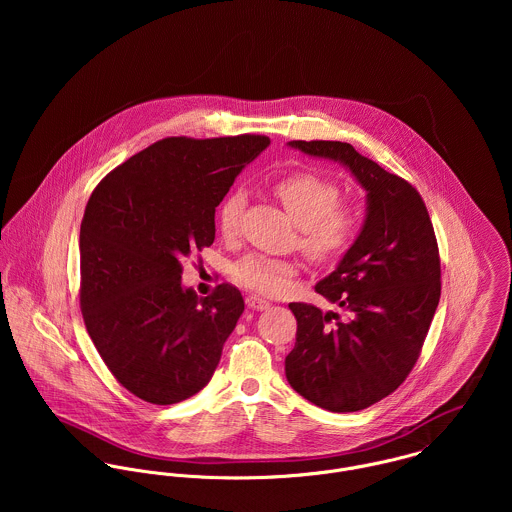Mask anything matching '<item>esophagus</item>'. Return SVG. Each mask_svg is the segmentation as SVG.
<instances>
[{
    "label": "esophagus",
    "instance_id": "34e87169",
    "mask_svg": "<svg viewBox=\"0 0 512 512\" xmlns=\"http://www.w3.org/2000/svg\"><path fill=\"white\" fill-rule=\"evenodd\" d=\"M246 305H248L250 309L264 311V309L270 307V301H266V299H262V297H256V295H248V297H246Z\"/></svg>",
    "mask_w": 512,
    "mask_h": 512
}]
</instances>
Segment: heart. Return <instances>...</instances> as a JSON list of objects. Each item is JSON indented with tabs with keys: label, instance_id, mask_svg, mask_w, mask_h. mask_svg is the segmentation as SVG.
I'll use <instances>...</instances> for the list:
<instances>
[{
	"label": "heart",
	"instance_id": "obj_1",
	"mask_svg": "<svg viewBox=\"0 0 512 512\" xmlns=\"http://www.w3.org/2000/svg\"><path fill=\"white\" fill-rule=\"evenodd\" d=\"M274 193L299 224V246L315 260H335L353 244L361 213L351 203H339V185L315 171H292L274 183ZM246 207L242 191L228 193L217 211L220 232L234 238ZM297 274V264L288 258L248 254L234 264V280L256 293L278 295Z\"/></svg>",
	"mask_w": 512,
	"mask_h": 512
}]
</instances>
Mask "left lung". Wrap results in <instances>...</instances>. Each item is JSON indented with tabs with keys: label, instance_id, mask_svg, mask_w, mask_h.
<instances>
[{
	"label": "left lung",
	"instance_id": "obj_1",
	"mask_svg": "<svg viewBox=\"0 0 512 512\" xmlns=\"http://www.w3.org/2000/svg\"><path fill=\"white\" fill-rule=\"evenodd\" d=\"M290 146L343 163L366 191V219L337 270L315 292L337 303L323 313L290 303L293 390L329 412H359L392 394L416 365L441 293L436 232L422 195L345 142Z\"/></svg>",
	"mask_w": 512,
	"mask_h": 512
}]
</instances>
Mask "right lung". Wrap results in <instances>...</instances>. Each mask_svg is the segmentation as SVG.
I'll return each mask as SVG.
<instances>
[{
	"mask_svg": "<svg viewBox=\"0 0 512 512\" xmlns=\"http://www.w3.org/2000/svg\"><path fill=\"white\" fill-rule=\"evenodd\" d=\"M266 136L165 138L92 191L80 224V309L114 378L149 404L203 390L244 311L230 284L181 286V262L215 242V211Z\"/></svg>",
	"mask_w": 512,
	"mask_h": 512,
	"instance_id": "obj_1",
	"label": "right lung"
}]
</instances>
